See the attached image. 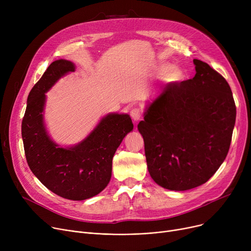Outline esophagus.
Here are the masks:
<instances>
[{"instance_id": "34e87169", "label": "esophagus", "mask_w": 251, "mask_h": 251, "mask_svg": "<svg viewBox=\"0 0 251 251\" xmlns=\"http://www.w3.org/2000/svg\"><path fill=\"white\" fill-rule=\"evenodd\" d=\"M130 115H131V118L133 119L134 122H137L141 119V111L139 109H132L130 112Z\"/></svg>"}]
</instances>
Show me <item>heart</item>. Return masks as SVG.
<instances>
[{"label": "heart", "mask_w": 251, "mask_h": 251, "mask_svg": "<svg viewBox=\"0 0 251 251\" xmlns=\"http://www.w3.org/2000/svg\"><path fill=\"white\" fill-rule=\"evenodd\" d=\"M161 69H162V71H163V70L165 69V67H162ZM168 76H169V78L171 79V80H177V79H179L180 76H181V72H180L179 69L173 68V69H171V70L169 71Z\"/></svg>", "instance_id": "1"}]
</instances>
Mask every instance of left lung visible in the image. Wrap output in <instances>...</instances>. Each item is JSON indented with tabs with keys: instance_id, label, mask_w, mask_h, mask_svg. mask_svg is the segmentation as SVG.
I'll return each instance as SVG.
<instances>
[{
	"instance_id": "obj_1",
	"label": "left lung",
	"mask_w": 251,
	"mask_h": 251,
	"mask_svg": "<svg viewBox=\"0 0 251 251\" xmlns=\"http://www.w3.org/2000/svg\"><path fill=\"white\" fill-rule=\"evenodd\" d=\"M193 64L195 76L166 84L137 126L150 175L169 190L192 189L212 177L226 159L235 126L226 79L201 60Z\"/></svg>"
}]
</instances>
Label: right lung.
<instances>
[{"label":"right lung","instance_id":"add662e5","mask_svg":"<svg viewBox=\"0 0 251 251\" xmlns=\"http://www.w3.org/2000/svg\"><path fill=\"white\" fill-rule=\"evenodd\" d=\"M74 71V63L64 59L49 66L29 92L21 133L26 161L34 176L63 199L84 201L107 187L113 156L133 130V124L128 114L110 113L74 146L62 147L52 140L44 117L46 94L62 77Z\"/></svg>","mask_w":251,"mask_h":251}]
</instances>
